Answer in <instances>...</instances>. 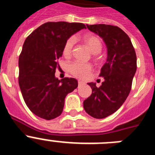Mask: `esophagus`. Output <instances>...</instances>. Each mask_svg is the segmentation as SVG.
Returning <instances> with one entry per match:
<instances>
[{
    "mask_svg": "<svg viewBox=\"0 0 155 155\" xmlns=\"http://www.w3.org/2000/svg\"><path fill=\"white\" fill-rule=\"evenodd\" d=\"M84 83L83 81H78V85L79 86H81V85H83V84H84Z\"/></svg>",
    "mask_w": 155,
    "mask_h": 155,
    "instance_id": "obj_1",
    "label": "esophagus"
}]
</instances>
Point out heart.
I'll return each mask as SVG.
<instances>
[{
	"mask_svg": "<svg viewBox=\"0 0 155 155\" xmlns=\"http://www.w3.org/2000/svg\"><path fill=\"white\" fill-rule=\"evenodd\" d=\"M83 42L89 49L90 51L98 57V53H100L102 49V43L99 38L94 35H85L83 37ZM74 45V38H70L66 41L63 49V54L64 57H68L71 55ZM68 71L76 78L85 79L91 74L92 71V66L90 64L74 61L68 65Z\"/></svg>",
	"mask_w": 155,
	"mask_h": 155,
	"instance_id": "obj_1",
	"label": "heart"
}]
</instances>
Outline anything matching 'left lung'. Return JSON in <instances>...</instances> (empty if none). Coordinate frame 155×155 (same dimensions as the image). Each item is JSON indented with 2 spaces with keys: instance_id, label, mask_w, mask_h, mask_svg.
Masks as SVG:
<instances>
[{
  "instance_id": "8db88e82",
  "label": "left lung",
  "mask_w": 155,
  "mask_h": 155,
  "mask_svg": "<svg viewBox=\"0 0 155 155\" xmlns=\"http://www.w3.org/2000/svg\"><path fill=\"white\" fill-rule=\"evenodd\" d=\"M87 27L105 42L107 60L99 74L104 81L99 87L87 83L92 93L83 105L87 114L103 119L118 110L128 97L137 71V56L130 37L119 27L105 24Z\"/></svg>"
}]
</instances>
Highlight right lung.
I'll return each instance as SVG.
<instances>
[{"label":"right lung","mask_w":155,"mask_h":155,"mask_svg":"<svg viewBox=\"0 0 155 155\" xmlns=\"http://www.w3.org/2000/svg\"><path fill=\"white\" fill-rule=\"evenodd\" d=\"M86 28L83 23L46 22L26 38L19 56L18 84L25 102L37 116L50 120L62 113L67 94L77 88L75 78L55 77L66 41Z\"/></svg>","instance_id":"add662e5"}]
</instances>
